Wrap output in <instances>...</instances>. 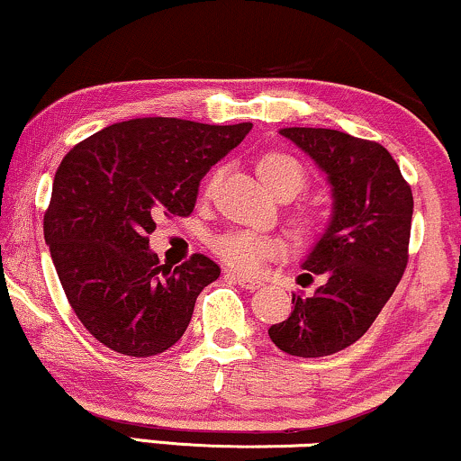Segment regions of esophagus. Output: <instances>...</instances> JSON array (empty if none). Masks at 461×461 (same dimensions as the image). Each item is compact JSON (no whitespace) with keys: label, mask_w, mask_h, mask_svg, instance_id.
<instances>
[{"label":"esophagus","mask_w":461,"mask_h":461,"mask_svg":"<svg viewBox=\"0 0 461 461\" xmlns=\"http://www.w3.org/2000/svg\"><path fill=\"white\" fill-rule=\"evenodd\" d=\"M229 280H232L235 284H240L241 288H246V291H257L260 288V282L257 280H249V277H243V276H237V274H226Z\"/></svg>","instance_id":"obj_1"}]
</instances>
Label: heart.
Returning <instances> with one entry per match:
<instances>
[{
	"label": "heart",
	"mask_w": 461,
	"mask_h": 461,
	"mask_svg": "<svg viewBox=\"0 0 461 461\" xmlns=\"http://www.w3.org/2000/svg\"><path fill=\"white\" fill-rule=\"evenodd\" d=\"M257 175L267 190L280 194H299L305 185V170L299 160L282 151H271L257 162ZM299 232L310 237L316 230L314 220L308 215H301ZM213 252L224 260L226 267L240 274H257L267 260L277 257L282 252V243L274 237L258 235L252 230H230L215 237L212 243Z\"/></svg>",
	"instance_id": "1"
}]
</instances>
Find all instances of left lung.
<instances>
[{
  "mask_svg": "<svg viewBox=\"0 0 461 461\" xmlns=\"http://www.w3.org/2000/svg\"><path fill=\"white\" fill-rule=\"evenodd\" d=\"M331 185V218L303 258L299 284L322 276L312 297L293 294L269 338L294 357H327L372 327L408 263L412 192L383 145L339 130L282 128Z\"/></svg>",
  "mask_w": 461,
  "mask_h": 461,
  "instance_id": "obj_1",
  "label": "left lung"
}]
</instances>
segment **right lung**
Returning a JSON list of instances; mask_svg holds the SVG:
<instances>
[{"label":"right lung","instance_id":"right-lung-1","mask_svg":"<svg viewBox=\"0 0 461 461\" xmlns=\"http://www.w3.org/2000/svg\"><path fill=\"white\" fill-rule=\"evenodd\" d=\"M249 130V122L130 119L61 160L44 240L74 314L98 342L128 357L160 355L179 342L220 267L203 254L175 269L160 265L149 235L158 218L192 213L204 173Z\"/></svg>","mask_w":461,"mask_h":461}]
</instances>
